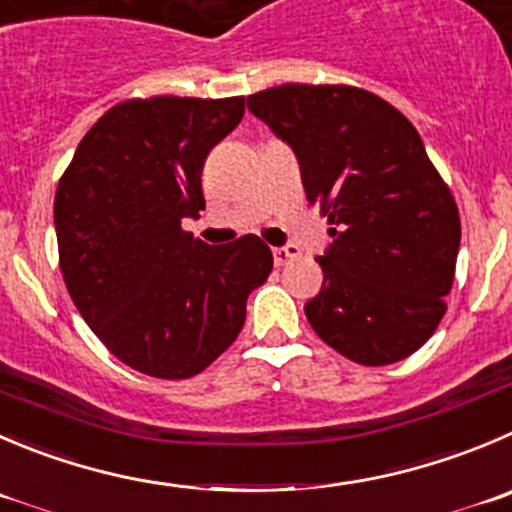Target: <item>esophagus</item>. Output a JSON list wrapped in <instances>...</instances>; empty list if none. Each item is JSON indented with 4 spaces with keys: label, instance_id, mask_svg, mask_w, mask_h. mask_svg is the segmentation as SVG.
<instances>
[{
    "label": "esophagus",
    "instance_id": "1",
    "mask_svg": "<svg viewBox=\"0 0 512 512\" xmlns=\"http://www.w3.org/2000/svg\"><path fill=\"white\" fill-rule=\"evenodd\" d=\"M271 253H274V264H276V266H284L286 261L294 259L296 253H299V248L291 246V243H289V246H276Z\"/></svg>",
    "mask_w": 512,
    "mask_h": 512
}]
</instances>
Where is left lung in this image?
<instances>
[{"mask_svg":"<svg viewBox=\"0 0 512 512\" xmlns=\"http://www.w3.org/2000/svg\"><path fill=\"white\" fill-rule=\"evenodd\" d=\"M246 105L294 150L306 198L332 223L304 304L314 332L367 367L410 357L445 316L460 251L457 206L415 125L347 85H281Z\"/></svg>","mask_w":512,"mask_h":512,"instance_id":"8db88e82","label":"left lung"}]
</instances>
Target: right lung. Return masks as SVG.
<instances>
[{"label":"right lung","mask_w":512,"mask_h":512,"mask_svg":"<svg viewBox=\"0 0 512 512\" xmlns=\"http://www.w3.org/2000/svg\"><path fill=\"white\" fill-rule=\"evenodd\" d=\"M241 118L243 97L128 100L92 125L57 186L67 291L95 337L150 377H193L226 352L274 266L251 233L208 246L180 228L206 208L203 165Z\"/></svg>","instance_id":"1"}]
</instances>
